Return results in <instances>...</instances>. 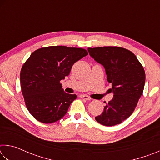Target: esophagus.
<instances>
[{"label": "esophagus", "mask_w": 160, "mask_h": 160, "mask_svg": "<svg viewBox=\"0 0 160 160\" xmlns=\"http://www.w3.org/2000/svg\"><path fill=\"white\" fill-rule=\"evenodd\" d=\"M80 97H81V98L85 99L86 100H90V99H92L90 97H88V95H86V94H80Z\"/></svg>", "instance_id": "34e87169"}]
</instances>
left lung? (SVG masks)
I'll return each instance as SVG.
<instances>
[{
	"instance_id": "1",
	"label": "left lung",
	"mask_w": 160,
	"mask_h": 160,
	"mask_svg": "<svg viewBox=\"0 0 160 160\" xmlns=\"http://www.w3.org/2000/svg\"><path fill=\"white\" fill-rule=\"evenodd\" d=\"M92 58L104 66L113 99L107 104L102 114L95 117L102 125L113 126L121 123L133 112L145 86V73L133 53L124 48L104 47L88 48Z\"/></svg>"
}]
</instances>
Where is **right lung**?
<instances>
[{"label":"right lung","mask_w":160,"mask_h":160,"mask_svg":"<svg viewBox=\"0 0 160 160\" xmlns=\"http://www.w3.org/2000/svg\"><path fill=\"white\" fill-rule=\"evenodd\" d=\"M81 48L52 46L32 53L20 72L26 107L37 121L51 123L66 115L75 94L65 92L60 81L70 74L75 62L88 55Z\"/></svg>","instance_id":"right-lung-1"}]
</instances>
